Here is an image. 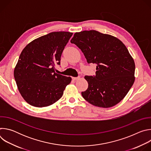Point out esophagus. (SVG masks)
Listing matches in <instances>:
<instances>
[{
  "label": "esophagus",
  "instance_id": "esophagus-1",
  "mask_svg": "<svg viewBox=\"0 0 151 151\" xmlns=\"http://www.w3.org/2000/svg\"><path fill=\"white\" fill-rule=\"evenodd\" d=\"M79 79V77H73L72 78V79L74 80V81H76V80H78Z\"/></svg>",
  "mask_w": 151,
  "mask_h": 151
}]
</instances>
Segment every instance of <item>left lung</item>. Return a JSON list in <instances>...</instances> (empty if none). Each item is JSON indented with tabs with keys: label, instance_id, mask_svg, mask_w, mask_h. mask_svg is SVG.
<instances>
[{
	"label": "left lung",
	"instance_id": "left-lung-1",
	"mask_svg": "<svg viewBox=\"0 0 151 151\" xmlns=\"http://www.w3.org/2000/svg\"><path fill=\"white\" fill-rule=\"evenodd\" d=\"M83 53L88 64H96V75L85 76L87 90L85 100L100 107H111L120 102L134 83L135 64L118 38L96 30L75 33L70 40Z\"/></svg>",
	"mask_w": 151,
	"mask_h": 151
}]
</instances>
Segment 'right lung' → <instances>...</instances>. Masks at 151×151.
Returning <instances> with one entry per match:
<instances>
[{
  "label": "right lung",
  "mask_w": 151,
  "mask_h": 151,
  "mask_svg": "<svg viewBox=\"0 0 151 151\" xmlns=\"http://www.w3.org/2000/svg\"><path fill=\"white\" fill-rule=\"evenodd\" d=\"M73 33L54 32L31 42L21 52L14 69V78L23 99L42 107L52 104L63 96L71 78L56 73L62 52Z\"/></svg>",
  "instance_id": "obj_1"
}]
</instances>
